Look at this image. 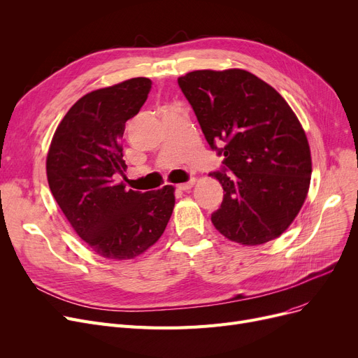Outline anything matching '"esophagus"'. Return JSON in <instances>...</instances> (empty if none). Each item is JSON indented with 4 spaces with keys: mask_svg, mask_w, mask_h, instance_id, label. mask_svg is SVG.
I'll return each mask as SVG.
<instances>
[{
    "mask_svg": "<svg viewBox=\"0 0 358 358\" xmlns=\"http://www.w3.org/2000/svg\"><path fill=\"white\" fill-rule=\"evenodd\" d=\"M193 185H194V178H192L190 181H187V182L178 184V185H177V189H178V190H181V192H187V190H190Z\"/></svg>",
    "mask_w": 358,
    "mask_h": 358,
    "instance_id": "esophagus-1",
    "label": "esophagus"
}]
</instances>
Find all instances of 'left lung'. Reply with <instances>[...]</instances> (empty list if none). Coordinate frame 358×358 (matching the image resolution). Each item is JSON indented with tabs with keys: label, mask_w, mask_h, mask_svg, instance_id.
Wrapping results in <instances>:
<instances>
[{
	"label": "left lung",
	"mask_w": 358,
	"mask_h": 358,
	"mask_svg": "<svg viewBox=\"0 0 358 358\" xmlns=\"http://www.w3.org/2000/svg\"><path fill=\"white\" fill-rule=\"evenodd\" d=\"M203 135L219 157L223 187L212 223L242 245L278 238L305 203L312 174L305 130L286 100L243 69L193 71L178 78Z\"/></svg>",
	"instance_id": "8db88e82"
}]
</instances>
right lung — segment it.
<instances>
[{
  "label": "right lung",
  "mask_w": 358,
  "mask_h": 358,
  "mask_svg": "<svg viewBox=\"0 0 358 358\" xmlns=\"http://www.w3.org/2000/svg\"><path fill=\"white\" fill-rule=\"evenodd\" d=\"M150 87L139 77L85 94L49 148L46 173L56 203L87 245L108 259H130L152 247L176 204L173 185L141 193L116 181L126 171L124 123L138 115Z\"/></svg>",
  "instance_id": "1"
}]
</instances>
